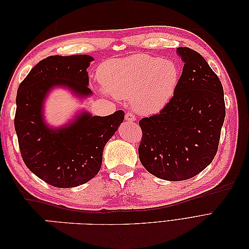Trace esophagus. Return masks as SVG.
I'll use <instances>...</instances> for the list:
<instances>
[{
    "label": "esophagus",
    "mask_w": 249,
    "mask_h": 249,
    "mask_svg": "<svg viewBox=\"0 0 249 249\" xmlns=\"http://www.w3.org/2000/svg\"><path fill=\"white\" fill-rule=\"evenodd\" d=\"M135 119H136V117H135V114L133 112H131V111H127L126 113H125V120L126 122H135Z\"/></svg>",
    "instance_id": "1"
}]
</instances>
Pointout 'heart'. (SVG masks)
Instances as JSON below:
<instances>
[{"instance_id": "obj_1", "label": "heart", "mask_w": 249, "mask_h": 249, "mask_svg": "<svg viewBox=\"0 0 249 249\" xmlns=\"http://www.w3.org/2000/svg\"><path fill=\"white\" fill-rule=\"evenodd\" d=\"M97 73L109 93L132 100L134 109L142 114H154L166 106L179 80L175 61L149 55L109 60Z\"/></svg>"}]
</instances>
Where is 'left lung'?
Here are the masks:
<instances>
[{"label":"left lung","instance_id":"left-lung-1","mask_svg":"<svg viewBox=\"0 0 249 249\" xmlns=\"http://www.w3.org/2000/svg\"><path fill=\"white\" fill-rule=\"evenodd\" d=\"M184 62L176 92L158 114L139 120V159L155 177L178 182L213 161L225 117L219 78L196 51L178 48Z\"/></svg>","mask_w":249,"mask_h":249}]
</instances>
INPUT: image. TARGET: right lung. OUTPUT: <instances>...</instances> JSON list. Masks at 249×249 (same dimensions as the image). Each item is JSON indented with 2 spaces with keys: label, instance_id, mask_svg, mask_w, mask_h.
<instances>
[{
  "label": "right lung",
  "instance_id": "right-lung-1",
  "mask_svg": "<svg viewBox=\"0 0 249 249\" xmlns=\"http://www.w3.org/2000/svg\"><path fill=\"white\" fill-rule=\"evenodd\" d=\"M88 55L50 56L37 63L18 89L14 126L20 155L35 176L57 188L87 183L100 171L103 150L124 122V112L92 116L82 112L70 124L53 129L42 115L43 101L55 86H65L79 96L88 87Z\"/></svg>",
  "mask_w": 249,
  "mask_h": 249
}]
</instances>
